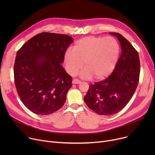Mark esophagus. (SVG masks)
<instances>
[{"mask_svg":"<svg viewBox=\"0 0 155 155\" xmlns=\"http://www.w3.org/2000/svg\"><path fill=\"white\" fill-rule=\"evenodd\" d=\"M80 83H81V81L79 80H78V79L75 78V79H73V80H72V84H80Z\"/></svg>","mask_w":155,"mask_h":155,"instance_id":"1","label":"esophagus"}]
</instances>
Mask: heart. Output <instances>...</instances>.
I'll return each instance as SVG.
<instances>
[{
	"instance_id": "b5f03b06",
	"label": "heart",
	"mask_w": 155,
	"mask_h": 155,
	"mask_svg": "<svg viewBox=\"0 0 155 155\" xmlns=\"http://www.w3.org/2000/svg\"><path fill=\"white\" fill-rule=\"evenodd\" d=\"M119 54L120 46L114 38L87 36L77 41L73 51H67L64 62L69 74L75 75L84 65L80 76L87 79L94 77L99 80L112 72Z\"/></svg>"
}]
</instances>
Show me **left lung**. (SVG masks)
<instances>
[{"label": "left lung", "mask_w": 155, "mask_h": 155, "mask_svg": "<svg viewBox=\"0 0 155 155\" xmlns=\"http://www.w3.org/2000/svg\"><path fill=\"white\" fill-rule=\"evenodd\" d=\"M109 33L120 42V58L110 75L89 86L84 97L89 108L104 116L114 114L127 104L136 91L140 73L139 55L134 48L120 34Z\"/></svg>", "instance_id": "8db88e82"}]
</instances>
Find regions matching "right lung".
<instances>
[{
  "mask_svg": "<svg viewBox=\"0 0 155 155\" xmlns=\"http://www.w3.org/2000/svg\"><path fill=\"white\" fill-rule=\"evenodd\" d=\"M73 38L41 32L24 44L16 54L14 82L24 105L38 115L52 114L64 104L72 78L61 65Z\"/></svg>",
  "mask_w": 155,
  "mask_h": 155,
  "instance_id": "1",
  "label": "right lung"
}]
</instances>
